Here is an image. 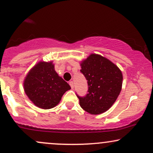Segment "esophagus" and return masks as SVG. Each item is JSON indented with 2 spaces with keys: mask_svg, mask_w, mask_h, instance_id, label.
Masks as SVG:
<instances>
[{
  "mask_svg": "<svg viewBox=\"0 0 153 153\" xmlns=\"http://www.w3.org/2000/svg\"><path fill=\"white\" fill-rule=\"evenodd\" d=\"M69 84H70L71 88H72V89L74 88V83H73V81H70Z\"/></svg>",
  "mask_w": 153,
  "mask_h": 153,
  "instance_id": "1",
  "label": "esophagus"
}]
</instances>
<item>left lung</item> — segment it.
I'll list each match as a JSON object with an SVG mask.
<instances>
[{"label": "left lung", "mask_w": 153, "mask_h": 153, "mask_svg": "<svg viewBox=\"0 0 153 153\" xmlns=\"http://www.w3.org/2000/svg\"><path fill=\"white\" fill-rule=\"evenodd\" d=\"M81 72L88 81L86 95L80 97L81 107L91 114L105 112L116 102L122 89L123 74L111 61L92 53L81 63Z\"/></svg>", "instance_id": "left-lung-1"}]
</instances>
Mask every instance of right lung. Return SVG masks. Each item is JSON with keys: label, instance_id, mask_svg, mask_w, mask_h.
Segmentation results:
<instances>
[{"label": "right lung", "instance_id": "add662e5", "mask_svg": "<svg viewBox=\"0 0 153 153\" xmlns=\"http://www.w3.org/2000/svg\"><path fill=\"white\" fill-rule=\"evenodd\" d=\"M24 91L37 107L53 108L71 87L58 76L51 62H39L27 74L24 81Z\"/></svg>", "mask_w": 153, "mask_h": 153}]
</instances>
